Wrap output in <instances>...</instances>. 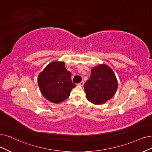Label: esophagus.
<instances>
[{
	"instance_id": "34e87169",
	"label": "esophagus",
	"mask_w": 152,
	"mask_h": 152,
	"mask_svg": "<svg viewBox=\"0 0 152 152\" xmlns=\"http://www.w3.org/2000/svg\"><path fill=\"white\" fill-rule=\"evenodd\" d=\"M78 85H80V86H83V85H84V81H81L80 83H78L77 84Z\"/></svg>"
}]
</instances>
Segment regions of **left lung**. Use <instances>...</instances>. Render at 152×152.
Segmentation results:
<instances>
[{"mask_svg":"<svg viewBox=\"0 0 152 152\" xmlns=\"http://www.w3.org/2000/svg\"><path fill=\"white\" fill-rule=\"evenodd\" d=\"M118 82L114 72L104 64L91 69V76L84 85L87 99L95 104L104 103L115 94Z\"/></svg>","mask_w":152,"mask_h":152,"instance_id":"left-lung-1","label":"left lung"}]
</instances>
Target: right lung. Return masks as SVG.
Here are the masks:
<instances>
[{
	"mask_svg": "<svg viewBox=\"0 0 152 152\" xmlns=\"http://www.w3.org/2000/svg\"><path fill=\"white\" fill-rule=\"evenodd\" d=\"M71 76L63 62L54 61L49 64L38 77V85L43 96L54 103L63 102L75 87Z\"/></svg>",
	"mask_w": 152,
	"mask_h": 152,
	"instance_id": "add662e5",
	"label": "right lung"
}]
</instances>
